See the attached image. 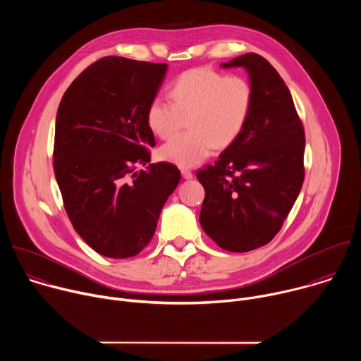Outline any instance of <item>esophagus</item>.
<instances>
[{
	"label": "esophagus",
	"instance_id": "obj_1",
	"mask_svg": "<svg viewBox=\"0 0 361 361\" xmlns=\"http://www.w3.org/2000/svg\"><path fill=\"white\" fill-rule=\"evenodd\" d=\"M181 174H183V177L185 178V180H190V178H192V171L191 170H188V169H181Z\"/></svg>",
	"mask_w": 361,
	"mask_h": 361
}]
</instances>
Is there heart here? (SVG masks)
Wrapping results in <instances>:
<instances>
[{"label":"heart","mask_w":361,"mask_h":361,"mask_svg":"<svg viewBox=\"0 0 361 361\" xmlns=\"http://www.w3.org/2000/svg\"><path fill=\"white\" fill-rule=\"evenodd\" d=\"M171 102L154 97L145 110V123L152 134L169 138L187 120V131L160 148V159L192 167L207 159L213 148L233 144L248 123L254 104L250 81L238 74L224 75L212 68H192L170 85Z\"/></svg>","instance_id":"obj_1"}]
</instances>
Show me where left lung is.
I'll return each instance as SVG.
<instances>
[{"instance_id": "1", "label": "left lung", "mask_w": 361, "mask_h": 361, "mask_svg": "<svg viewBox=\"0 0 361 361\" xmlns=\"http://www.w3.org/2000/svg\"><path fill=\"white\" fill-rule=\"evenodd\" d=\"M223 67L248 71L254 104L238 138L197 171L205 190L200 224L223 250L245 252L270 243L293 209L305 135L287 85L264 57L250 53Z\"/></svg>"}]
</instances>
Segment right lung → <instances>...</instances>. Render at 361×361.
Masks as SVG:
<instances>
[{
  "mask_svg": "<svg viewBox=\"0 0 361 361\" xmlns=\"http://www.w3.org/2000/svg\"><path fill=\"white\" fill-rule=\"evenodd\" d=\"M167 64L104 57L64 92L56 120L53 167L67 216L101 255L128 259L148 245L180 183L171 163L148 164L156 145L145 123Z\"/></svg>",
  "mask_w": 361,
  "mask_h": 361,
  "instance_id": "add662e5",
  "label": "right lung"
}]
</instances>
